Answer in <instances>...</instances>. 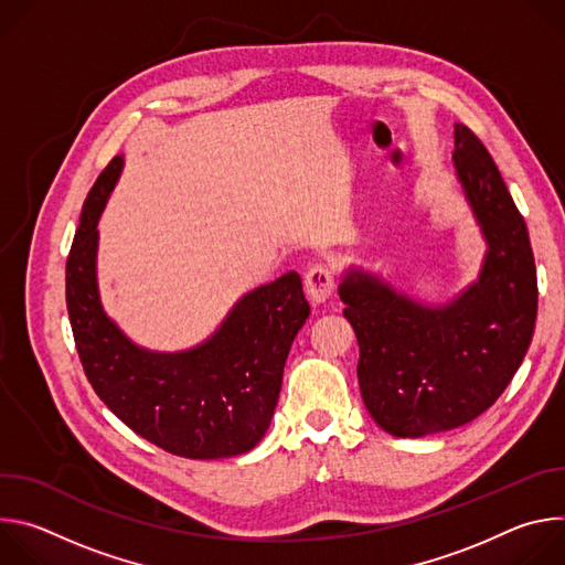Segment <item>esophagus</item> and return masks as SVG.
Returning a JSON list of instances; mask_svg holds the SVG:
<instances>
[{"label":"esophagus","mask_w":565,"mask_h":565,"mask_svg":"<svg viewBox=\"0 0 565 565\" xmlns=\"http://www.w3.org/2000/svg\"><path fill=\"white\" fill-rule=\"evenodd\" d=\"M303 284L310 301L321 303L331 297L335 288V273L329 264H312L303 277Z\"/></svg>","instance_id":"1"}]
</instances>
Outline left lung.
I'll use <instances>...</instances> for the list:
<instances>
[{
	"instance_id": "8db88e82",
	"label": "left lung",
	"mask_w": 565,
	"mask_h": 565,
	"mask_svg": "<svg viewBox=\"0 0 565 565\" xmlns=\"http://www.w3.org/2000/svg\"><path fill=\"white\" fill-rule=\"evenodd\" d=\"M454 166L490 246L478 281L443 308L395 295L364 273H349L340 286L360 347L362 399L397 438L449 431L488 412L534 335L527 227L490 151L465 125H456Z\"/></svg>"
}]
</instances>
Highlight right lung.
I'll use <instances>...</instances> for the list:
<instances>
[{
    "label": "right lung",
    "mask_w": 565,
    "mask_h": 565,
    "mask_svg": "<svg viewBox=\"0 0 565 565\" xmlns=\"http://www.w3.org/2000/svg\"><path fill=\"white\" fill-rule=\"evenodd\" d=\"M122 158L87 194L66 259V308L85 375L105 405L138 436L183 458L250 451L266 434L284 364L310 315L297 273L241 299L212 340L188 353H151L131 344L105 315L96 286L98 216Z\"/></svg>",
    "instance_id": "right-lung-1"
}]
</instances>
